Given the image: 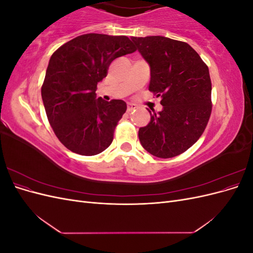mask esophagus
Masks as SVG:
<instances>
[{
  "instance_id": "1",
  "label": "esophagus",
  "mask_w": 253,
  "mask_h": 253,
  "mask_svg": "<svg viewBox=\"0 0 253 253\" xmlns=\"http://www.w3.org/2000/svg\"><path fill=\"white\" fill-rule=\"evenodd\" d=\"M136 108H137L136 104H134V103H127L126 110H127V112H132V111H134Z\"/></svg>"
}]
</instances>
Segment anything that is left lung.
<instances>
[{
	"label": "left lung",
	"mask_w": 253,
	"mask_h": 253,
	"mask_svg": "<svg viewBox=\"0 0 253 253\" xmlns=\"http://www.w3.org/2000/svg\"><path fill=\"white\" fill-rule=\"evenodd\" d=\"M150 65L149 90L162 97L163 110L150 112L148 126L139 128L144 150L159 158L186 152L198 140L211 110L209 68L186 42L162 36L132 37Z\"/></svg>",
	"instance_id": "8db88e82"
}]
</instances>
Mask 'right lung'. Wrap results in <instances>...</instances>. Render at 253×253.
I'll return each instance as SVG.
<instances>
[{
    "label": "right lung",
    "instance_id": "obj_1",
    "mask_svg": "<svg viewBox=\"0 0 253 253\" xmlns=\"http://www.w3.org/2000/svg\"><path fill=\"white\" fill-rule=\"evenodd\" d=\"M135 50L126 36L86 34L52 53L41 95L49 125L68 150L93 156L110 147L126 103L97 99V84L115 59Z\"/></svg>",
    "mask_w": 253,
    "mask_h": 253
}]
</instances>
